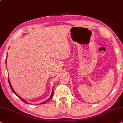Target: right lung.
<instances>
[{
    "instance_id": "add662e5",
    "label": "right lung",
    "mask_w": 123,
    "mask_h": 123,
    "mask_svg": "<svg viewBox=\"0 0 123 123\" xmlns=\"http://www.w3.org/2000/svg\"><path fill=\"white\" fill-rule=\"evenodd\" d=\"M8 83H9V86H10V87H11V89H12V92H13V93H14V94H15L16 95V96H18V97L19 98H20V99H21V101H23V102H25V103H26V104H29V102H26V101H25L24 99H23V98H21V97H20V96H18V94H17V93H16L15 92V91H14V89H13V88H12V85H11V82H10V80H9V78H8ZM53 89H52V94H51V96H50V97H49V98H48V99H47V101H44V102H42V103H40V104H45V103H47V102H48V101H49V100H50V99L52 98V97H53Z\"/></svg>"
}]
</instances>
